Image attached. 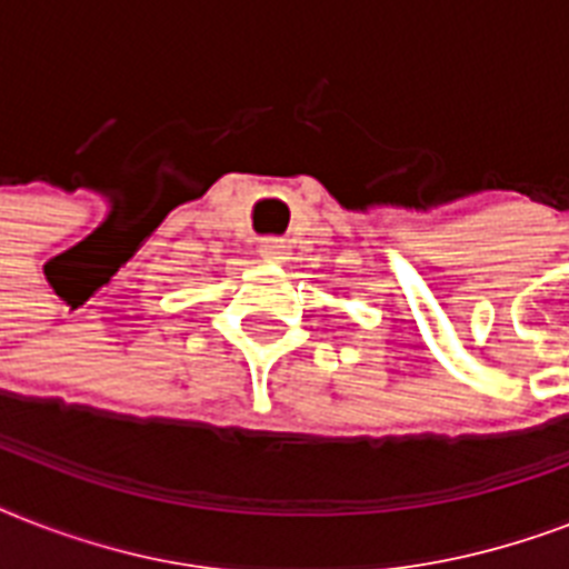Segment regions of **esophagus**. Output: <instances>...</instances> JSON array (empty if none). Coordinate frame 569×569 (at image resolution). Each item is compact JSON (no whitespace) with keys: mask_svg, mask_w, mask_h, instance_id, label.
Masks as SVG:
<instances>
[{"mask_svg":"<svg viewBox=\"0 0 569 569\" xmlns=\"http://www.w3.org/2000/svg\"><path fill=\"white\" fill-rule=\"evenodd\" d=\"M259 257L266 259V262H283L286 259V241L283 239H262L259 241Z\"/></svg>","mask_w":569,"mask_h":569,"instance_id":"esophagus-1","label":"esophagus"}]
</instances>
